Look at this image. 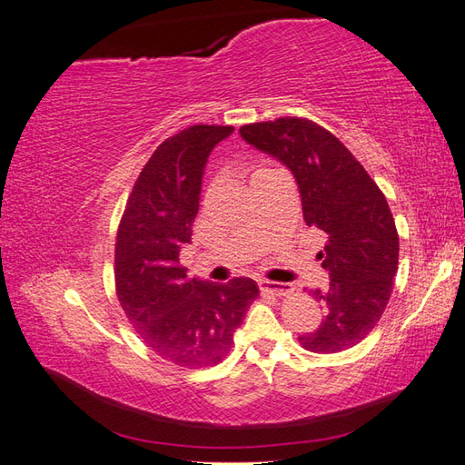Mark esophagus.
Returning a JSON list of instances; mask_svg holds the SVG:
<instances>
[{"label": "esophagus", "mask_w": 465, "mask_h": 465, "mask_svg": "<svg viewBox=\"0 0 465 465\" xmlns=\"http://www.w3.org/2000/svg\"><path fill=\"white\" fill-rule=\"evenodd\" d=\"M260 289L265 292L275 294V297H291L294 291L292 285H289V283H277V281H267V279L260 281Z\"/></svg>", "instance_id": "obj_1"}]
</instances>
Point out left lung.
<instances>
[{
    "label": "left lung",
    "mask_w": 465,
    "mask_h": 465,
    "mask_svg": "<svg viewBox=\"0 0 465 465\" xmlns=\"http://www.w3.org/2000/svg\"><path fill=\"white\" fill-rule=\"evenodd\" d=\"M241 135L291 168L306 224L326 234L316 258L330 283L312 291L323 320L299 343L320 355L355 347L382 318L398 272L400 236L386 195L353 153L312 120L256 122Z\"/></svg>",
    "instance_id": "left-lung-1"
}]
</instances>
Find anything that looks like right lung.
<instances>
[{"mask_svg":"<svg viewBox=\"0 0 465 465\" xmlns=\"http://www.w3.org/2000/svg\"><path fill=\"white\" fill-rule=\"evenodd\" d=\"M232 125H192L164 139L139 173L116 234L114 281L122 311L142 341L178 367L219 364L234 343L256 281L190 279L180 248L192 238L203 166Z\"/></svg>","mask_w":465,"mask_h":465,"instance_id":"obj_1","label":"right lung"}]
</instances>
